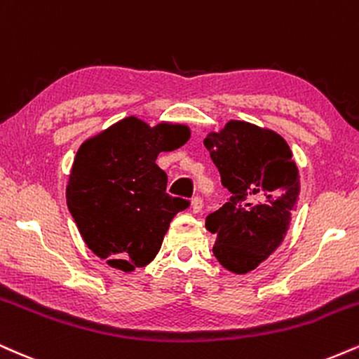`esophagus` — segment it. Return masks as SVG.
<instances>
[{
    "label": "esophagus",
    "instance_id": "esophagus-1",
    "mask_svg": "<svg viewBox=\"0 0 359 359\" xmlns=\"http://www.w3.org/2000/svg\"><path fill=\"white\" fill-rule=\"evenodd\" d=\"M189 208H191L193 213H200L201 208H203V200H201V198L195 196L191 200V206H189Z\"/></svg>",
    "mask_w": 359,
    "mask_h": 359
}]
</instances>
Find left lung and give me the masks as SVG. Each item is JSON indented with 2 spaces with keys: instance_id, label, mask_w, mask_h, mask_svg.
I'll use <instances>...</instances> for the list:
<instances>
[{
  "instance_id": "8db88e82",
  "label": "left lung",
  "mask_w": 359,
  "mask_h": 359,
  "mask_svg": "<svg viewBox=\"0 0 359 359\" xmlns=\"http://www.w3.org/2000/svg\"><path fill=\"white\" fill-rule=\"evenodd\" d=\"M203 144L231 193L205 220L217 235L213 254L226 271L247 273L284 242L301 191L297 164L280 134L245 121H229Z\"/></svg>"
}]
</instances>
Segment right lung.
I'll return each instance as SVG.
<instances>
[{
    "label": "right lung",
    "instance_id": "obj_1",
    "mask_svg": "<svg viewBox=\"0 0 359 359\" xmlns=\"http://www.w3.org/2000/svg\"><path fill=\"white\" fill-rule=\"evenodd\" d=\"M184 124L151 128L129 116L82 142L67 184V205L86 245L111 267L133 272L158 255L175 215L188 201L166 193L159 153L187 144Z\"/></svg>",
    "mask_w": 359,
    "mask_h": 359
}]
</instances>
